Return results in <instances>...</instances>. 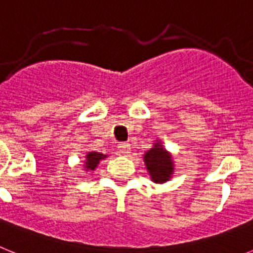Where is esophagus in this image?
<instances>
[{
	"label": "esophagus",
	"instance_id": "obj_1",
	"mask_svg": "<svg viewBox=\"0 0 253 253\" xmlns=\"http://www.w3.org/2000/svg\"><path fill=\"white\" fill-rule=\"evenodd\" d=\"M118 148H119V152L123 154H128L129 152H130V144L129 143H119V146H118Z\"/></svg>",
	"mask_w": 253,
	"mask_h": 253
}]
</instances>
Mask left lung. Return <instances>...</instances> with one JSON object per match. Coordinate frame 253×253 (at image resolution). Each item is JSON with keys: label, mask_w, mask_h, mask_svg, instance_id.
<instances>
[{"label": "left lung", "mask_w": 253, "mask_h": 253, "mask_svg": "<svg viewBox=\"0 0 253 253\" xmlns=\"http://www.w3.org/2000/svg\"><path fill=\"white\" fill-rule=\"evenodd\" d=\"M144 163L151 175L152 181L156 184H163L171 178L173 173V161L171 154L162 147L160 140H156L153 148L144 154Z\"/></svg>", "instance_id": "obj_1"}]
</instances>
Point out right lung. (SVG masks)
I'll return each mask as SVG.
<instances>
[{"label": "right lung", "mask_w": 253, "mask_h": 253, "mask_svg": "<svg viewBox=\"0 0 253 253\" xmlns=\"http://www.w3.org/2000/svg\"><path fill=\"white\" fill-rule=\"evenodd\" d=\"M106 157V154L99 153V152H88L86 156V161H84V169L86 171H93L100 163V161Z\"/></svg>", "instance_id": "add662e5"}]
</instances>
